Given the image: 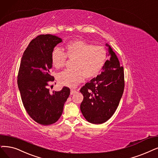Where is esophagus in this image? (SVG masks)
Listing matches in <instances>:
<instances>
[{
	"label": "esophagus",
	"mask_w": 158,
	"mask_h": 158,
	"mask_svg": "<svg viewBox=\"0 0 158 158\" xmlns=\"http://www.w3.org/2000/svg\"><path fill=\"white\" fill-rule=\"evenodd\" d=\"M77 90H75V89H72L71 90V94H75L76 93H77Z\"/></svg>",
	"instance_id": "1"
}]
</instances>
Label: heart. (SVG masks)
<instances>
[{"mask_svg":"<svg viewBox=\"0 0 158 158\" xmlns=\"http://www.w3.org/2000/svg\"><path fill=\"white\" fill-rule=\"evenodd\" d=\"M67 57L74 59L72 66L73 69L60 73L57 79L63 85L74 87L83 81L84 77L90 78L99 74L106 63L107 52L102 46L93 45L84 40H74L66 45L65 53L59 48L52 50V65L56 69L63 67Z\"/></svg>","mask_w":158,"mask_h":158,"instance_id":"heart-1","label":"heart"}]
</instances>
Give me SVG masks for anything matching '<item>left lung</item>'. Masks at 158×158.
Listing matches in <instances>:
<instances>
[{
    "mask_svg": "<svg viewBox=\"0 0 158 158\" xmlns=\"http://www.w3.org/2000/svg\"><path fill=\"white\" fill-rule=\"evenodd\" d=\"M108 47V56L100 75L81 88L84 100L80 104L81 113L88 122L102 124L110 119L116 111L124 88V68L111 47Z\"/></svg>",
    "mask_w": 158,
    "mask_h": 158,
    "instance_id": "8db88e82",
    "label": "left lung"
}]
</instances>
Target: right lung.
<instances>
[{"mask_svg": "<svg viewBox=\"0 0 158 158\" xmlns=\"http://www.w3.org/2000/svg\"><path fill=\"white\" fill-rule=\"evenodd\" d=\"M60 37L51 34L40 35L29 43L23 53L17 76V84L23 106L36 123L47 126L60 118L70 89L50 92L48 86L54 80L50 75L51 54L61 43Z\"/></svg>", "mask_w": 158, "mask_h": 158, "instance_id": "right-lung-1", "label": "right lung"}]
</instances>
